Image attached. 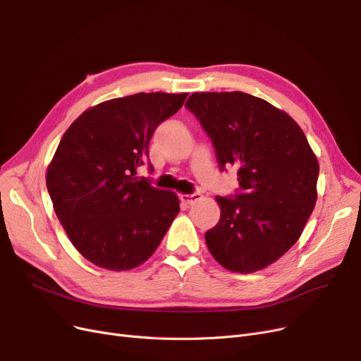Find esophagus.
Here are the masks:
<instances>
[{
    "label": "esophagus",
    "instance_id": "esophagus-1",
    "mask_svg": "<svg viewBox=\"0 0 361 361\" xmlns=\"http://www.w3.org/2000/svg\"><path fill=\"white\" fill-rule=\"evenodd\" d=\"M200 198V194H180V200L185 204H194Z\"/></svg>",
    "mask_w": 361,
    "mask_h": 361
}]
</instances>
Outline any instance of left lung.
Masks as SVG:
<instances>
[{"mask_svg": "<svg viewBox=\"0 0 361 361\" xmlns=\"http://www.w3.org/2000/svg\"><path fill=\"white\" fill-rule=\"evenodd\" d=\"M185 105L210 136L221 169H238L240 192L216 195L221 219L206 233L207 247L228 271H261L304 231L317 201V157L290 115L261 97L201 92Z\"/></svg>", "mask_w": 361, "mask_h": 361, "instance_id": "obj_1", "label": "left lung"}]
</instances>
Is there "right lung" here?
Wrapping results in <instances>:
<instances>
[{
    "label": "right lung",
    "mask_w": 361,
    "mask_h": 361,
    "mask_svg": "<svg viewBox=\"0 0 361 361\" xmlns=\"http://www.w3.org/2000/svg\"><path fill=\"white\" fill-rule=\"evenodd\" d=\"M188 93H136L84 111L62 136L46 173L57 219L92 264L128 271L152 256L179 213L173 191L136 176L158 124ZM152 170V166H151Z\"/></svg>",
    "instance_id": "1"
}]
</instances>
